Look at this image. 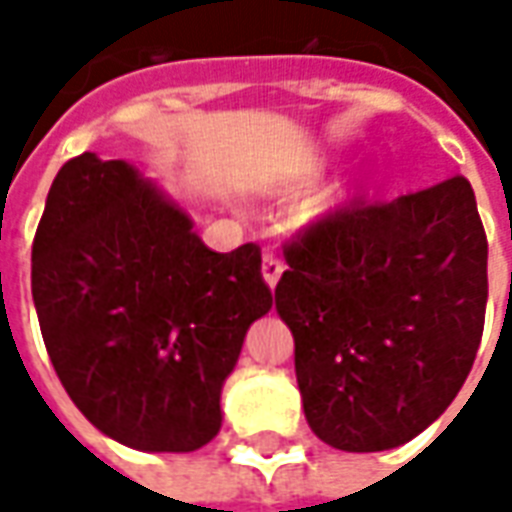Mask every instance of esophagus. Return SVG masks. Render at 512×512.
Segmentation results:
<instances>
[{"label": "esophagus", "instance_id": "34e87169", "mask_svg": "<svg viewBox=\"0 0 512 512\" xmlns=\"http://www.w3.org/2000/svg\"><path fill=\"white\" fill-rule=\"evenodd\" d=\"M282 271H285L282 260H279L274 252H266V255H263V279H266L268 288H277V282H279V277H282Z\"/></svg>", "mask_w": 512, "mask_h": 512}]
</instances>
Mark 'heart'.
<instances>
[{"label": "heart", "mask_w": 512, "mask_h": 512, "mask_svg": "<svg viewBox=\"0 0 512 512\" xmlns=\"http://www.w3.org/2000/svg\"><path fill=\"white\" fill-rule=\"evenodd\" d=\"M315 180H318V167H312L310 172H304V178L299 180V186L301 189H307V186H312ZM348 200H351V189H334V191H329V194H326V197H323L318 205H315V211L312 213H315V216H323V213H329V211H334V208L345 205Z\"/></svg>", "instance_id": "b5f03b06"}]
</instances>
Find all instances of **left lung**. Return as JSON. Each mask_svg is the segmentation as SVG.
Instances as JSON below:
<instances>
[{
	"label": "left lung",
	"instance_id": "obj_1",
	"mask_svg": "<svg viewBox=\"0 0 512 512\" xmlns=\"http://www.w3.org/2000/svg\"><path fill=\"white\" fill-rule=\"evenodd\" d=\"M285 260L274 299L318 439L392 450L447 411L488 301V241L469 180L345 202L285 246Z\"/></svg>",
	"mask_w": 512,
	"mask_h": 512
}]
</instances>
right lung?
I'll use <instances>...</instances> for the list:
<instances>
[{
  "label": "right lung",
  "mask_w": 512,
  "mask_h": 512,
  "mask_svg": "<svg viewBox=\"0 0 512 512\" xmlns=\"http://www.w3.org/2000/svg\"><path fill=\"white\" fill-rule=\"evenodd\" d=\"M49 359L109 439L191 452L222 428L224 378L271 310L260 246L213 252L126 161H65L32 244Z\"/></svg>",
  "instance_id": "obj_1"
}]
</instances>
